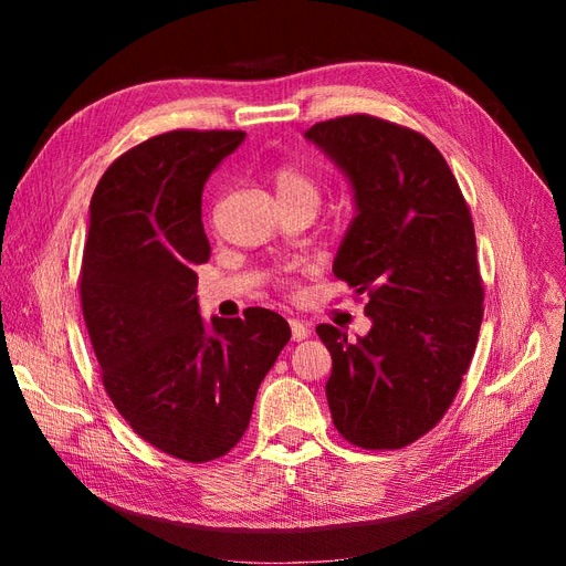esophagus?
<instances>
[{"mask_svg":"<svg viewBox=\"0 0 566 566\" xmlns=\"http://www.w3.org/2000/svg\"><path fill=\"white\" fill-rule=\"evenodd\" d=\"M290 331H293V339L300 342V339H306L312 335V328L306 323H302L300 318H290Z\"/></svg>","mask_w":566,"mask_h":566,"instance_id":"1","label":"esophagus"}]
</instances>
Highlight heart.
I'll return each mask as SVG.
<instances>
[{
	"label": "heart",
	"mask_w": 566,
	"mask_h": 566,
	"mask_svg": "<svg viewBox=\"0 0 566 566\" xmlns=\"http://www.w3.org/2000/svg\"><path fill=\"white\" fill-rule=\"evenodd\" d=\"M273 184H276V193L281 202L300 200L316 208L321 200V181L310 172V169H304L300 165H279L276 172H273Z\"/></svg>",
	"instance_id": "b5f03b06"
}]
</instances>
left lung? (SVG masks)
Masks as SVG:
<instances>
[{
    "label": "left lung",
    "mask_w": 566,
    "mask_h": 566,
    "mask_svg": "<svg viewBox=\"0 0 566 566\" xmlns=\"http://www.w3.org/2000/svg\"><path fill=\"white\" fill-rule=\"evenodd\" d=\"M306 139L345 169L358 214L333 273L366 295L373 328L356 342L331 323L325 397L358 449L418 441L451 408L484 316V283L465 198L420 132L356 113L316 123Z\"/></svg>",
    "instance_id": "obj_1"
}]
</instances>
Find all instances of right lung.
I'll return each mask as SVG.
<instances>
[{"instance_id":"1","label":"right lung","mask_w":566,"mask_h":566,"mask_svg":"<svg viewBox=\"0 0 566 566\" xmlns=\"http://www.w3.org/2000/svg\"><path fill=\"white\" fill-rule=\"evenodd\" d=\"M238 129H172L115 158L90 205L82 316L117 413L150 447L210 462L243 439L256 389L290 339L262 306L198 314L196 266L210 260L202 186L241 146Z\"/></svg>"}]
</instances>
